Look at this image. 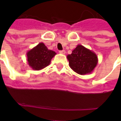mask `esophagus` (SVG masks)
Masks as SVG:
<instances>
[{
  "label": "esophagus",
  "instance_id": "obj_1",
  "mask_svg": "<svg viewBox=\"0 0 121 121\" xmlns=\"http://www.w3.org/2000/svg\"><path fill=\"white\" fill-rule=\"evenodd\" d=\"M59 52H60V53H61V54H65V50H61V51H59Z\"/></svg>",
  "mask_w": 121,
  "mask_h": 121
}]
</instances>
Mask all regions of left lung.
Wrapping results in <instances>:
<instances>
[{"instance_id": "8db88e82", "label": "left lung", "mask_w": 121, "mask_h": 121, "mask_svg": "<svg viewBox=\"0 0 121 121\" xmlns=\"http://www.w3.org/2000/svg\"><path fill=\"white\" fill-rule=\"evenodd\" d=\"M70 67L79 75L91 73L98 63L97 56L94 51L78 44L67 55Z\"/></svg>"}]
</instances>
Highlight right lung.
I'll return each mask as SVG.
<instances>
[{
	"label": "right lung",
	"mask_w": 121,
	"mask_h": 121,
	"mask_svg": "<svg viewBox=\"0 0 121 121\" xmlns=\"http://www.w3.org/2000/svg\"><path fill=\"white\" fill-rule=\"evenodd\" d=\"M56 55L55 51L48 49L43 43H40L27 52V63L33 70H40L48 66Z\"/></svg>",
	"instance_id": "1"
}]
</instances>
